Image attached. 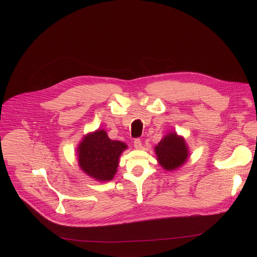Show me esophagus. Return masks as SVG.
<instances>
[{"label":"esophagus","mask_w":257,"mask_h":257,"mask_svg":"<svg viewBox=\"0 0 257 257\" xmlns=\"http://www.w3.org/2000/svg\"><path fill=\"white\" fill-rule=\"evenodd\" d=\"M133 144H134V148H136V149H142V148H143V145H142V141H141L140 139L134 140Z\"/></svg>","instance_id":"1"}]
</instances>
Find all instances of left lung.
I'll use <instances>...</instances> for the list:
<instances>
[{
    "instance_id": "1",
    "label": "left lung",
    "mask_w": 257,
    "mask_h": 257,
    "mask_svg": "<svg viewBox=\"0 0 257 257\" xmlns=\"http://www.w3.org/2000/svg\"><path fill=\"white\" fill-rule=\"evenodd\" d=\"M159 165L167 171L180 168L188 158V148L185 140L176 132H170L155 147Z\"/></svg>"
}]
</instances>
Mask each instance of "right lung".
<instances>
[{
	"label": "right lung",
	"mask_w": 257,
	"mask_h": 257,
	"mask_svg": "<svg viewBox=\"0 0 257 257\" xmlns=\"http://www.w3.org/2000/svg\"><path fill=\"white\" fill-rule=\"evenodd\" d=\"M127 145L111 141L105 130H96L83 138L77 148L78 163L86 175L98 181L113 179L120 154Z\"/></svg>",
	"instance_id": "add662e5"
}]
</instances>
